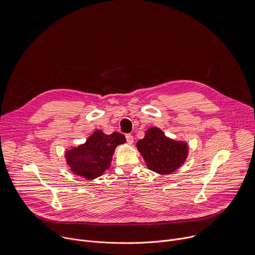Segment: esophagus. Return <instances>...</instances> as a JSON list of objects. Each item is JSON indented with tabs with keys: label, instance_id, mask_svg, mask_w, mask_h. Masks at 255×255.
I'll return each mask as SVG.
<instances>
[{
	"label": "esophagus",
	"instance_id": "34e87169",
	"mask_svg": "<svg viewBox=\"0 0 255 255\" xmlns=\"http://www.w3.org/2000/svg\"><path fill=\"white\" fill-rule=\"evenodd\" d=\"M126 140L129 144H132L133 143V136L131 134H126Z\"/></svg>",
	"mask_w": 255,
	"mask_h": 255
}]
</instances>
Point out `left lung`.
Listing matches in <instances>:
<instances>
[{"mask_svg": "<svg viewBox=\"0 0 255 255\" xmlns=\"http://www.w3.org/2000/svg\"><path fill=\"white\" fill-rule=\"evenodd\" d=\"M149 170L158 174L176 171L188 153L187 144L168 138L156 127L148 129L144 138L136 144Z\"/></svg>", "mask_w": 255, "mask_h": 255, "instance_id": "8db88e82", "label": "left lung"}]
</instances>
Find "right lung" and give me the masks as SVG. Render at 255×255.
<instances>
[{
    "mask_svg": "<svg viewBox=\"0 0 255 255\" xmlns=\"http://www.w3.org/2000/svg\"><path fill=\"white\" fill-rule=\"evenodd\" d=\"M125 142L126 138L121 133L107 135L98 130L84 144L66 152L67 164L76 175L89 180L98 178L109 169L115 148Z\"/></svg>",
    "mask_w": 255,
    "mask_h": 255,
    "instance_id": "1",
    "label": "right lung"
}]
</instances>
